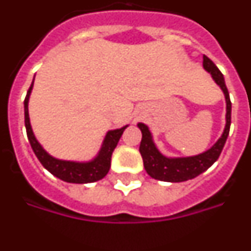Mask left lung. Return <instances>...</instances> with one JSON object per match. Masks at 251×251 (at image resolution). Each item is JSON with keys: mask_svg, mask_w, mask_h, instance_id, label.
Here are the masks:
<instances>
[{"mask_svg": "<svg viewBox=\"0 0 251 251\" xmlns=\"http://www.w3.org/2000/svg\"><path fill=\"white\" fill-rule=\"evenodd\" d=\"M203 68L212 75L216 84L223 89L226 99V126L224 129L223 136L219 141L206 152L201 153L199 156L186 157V158H167L159 153L154 143L152 141V136L148 127L143 123H138V127L142 132V141L139 146V152L143 158L147 174L152 178L166 181V182H183L187 179L195 178L196 176L205 172L208 167L215 163L221 151H223L225 142L227 139L231 124V101L230 95L226 88L224 75L217 69V66L212 63V60L203 55Z\"/></svg>", "mask_w": 251, "mask_h": 251, "instance_id": "8db88e82", "label": "left lung"}]
</instances>
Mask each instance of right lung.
<instances>
[{
	"label": "right lung",
	"instance_id": "1",
	"mask_svg": "<svg viewBox=\"0 0 251 251\" xmlns=\"http://www.w3.org/2000/svg\"><path fill=\"white\" fill-rule=\"evenodd\" d=\"M34 85V81L28 88L26 98L24 100V105H25V127L26 133H27V138L30 142L31 148L36 154L37 159L41 162V165L50 172L54 175L57 178L66 181L70 183H89L99 181L105 175L108 174V171L110 168V159H112V153L114 148L118 145L119 139H121L122 134H123L124 129L127 128V126L121 129L109 130L106 133V137L104 139L103 147H101L100 152L93 161L86 162V163H79V162H70V161H60V159L51 157L50 154L44 151V148L40 146L39 142L35 138L32 129H31L30 118H28V109L27 103L28 98H30V93Z\"/></svg>",
	"mask_w": 251,
	"mask_h": 251
}]
</instances>
